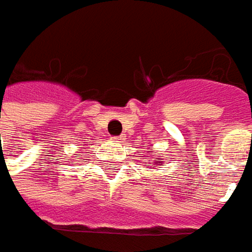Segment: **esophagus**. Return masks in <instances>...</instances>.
I'll list each match as a JSON object with an SVG mask.
<instances>
[{"mask_svg": "<svg viewBox=\"0 0 252 252\" xmlns=\"http://www.w3.org/2000/svg\"><path fill=\"white\" fill-rule=\"evenodd\" d=\"M114 139L118 141V142H123V141L126 139V136H124V135H118V136H114Z\"/></svg>", "mask_w": 252, "mask_h": 252, "instance_id": "1", "label": "esophagus"}]
</instances>
